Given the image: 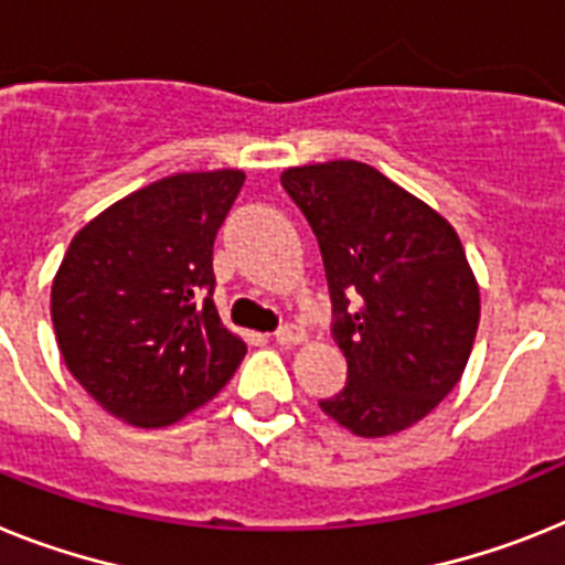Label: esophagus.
Segmentation results:
<instances>
[{"label": "esophagus", "mask_w": 565, "mask_h": 565, "mask_svg": "<svg viewBox=\"0 0 565 565\" xmlns=\"http://www.w3.org/2000/svg\"><path fill=\"white\" fill-rule=\"evenodd\" d=\"M307 339V333L298 324H281L275 330V341L278 344H301Z\"/></svg>", "instance_id": "esophagus-1"}]
</instances>
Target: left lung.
<instances>
[{"label": "left lung", "instance_id": "1", "mask_svg": "<svg viewBox=\"0 0 565 565\" xmlns=\"http://www.w3.org/2000/svg\"><path fill=\"white\" fill-rule=\"evenodd\" d=\"M284 192L319 238L348 385L321 411L355 436H391L457 387L480 290L454 226L355 160L298 166Z\"/></svg>", "mask_w": 565, "mask_h": 565}]
</instances>
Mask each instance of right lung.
Listing matches in <instances>:
<instances>
[{
  "label": "right lung",
  "instance_id": "obj_1",
  "mask_svg": "<svg viewBox=\"0 0 565 565\" xmlns=\"http://www.w3.org/2000/svg\"><path fill=\"white\" fill-rule=\"evenodd\" d=\"M244 172L163 178L74 235L51 287L65 367L108 414L140 428L206 405L246 344L215 307L212 246Z\"/></svg>",
  "mask_w": 565,
  "mask_h": 565
}]
</instances>
